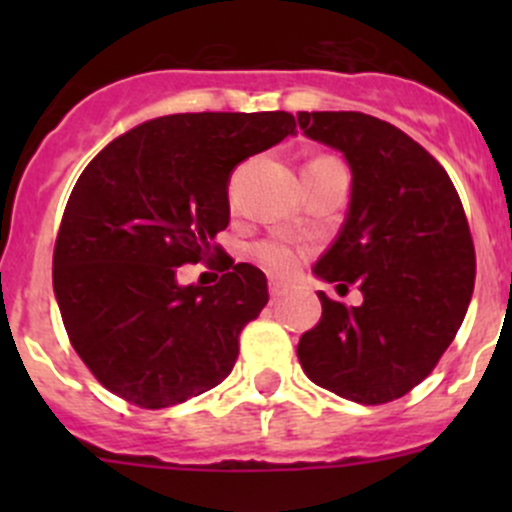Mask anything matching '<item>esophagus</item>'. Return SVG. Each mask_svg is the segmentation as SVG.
I'll return each instance as SVG.
<instances>
[{"instance_id": "1", "label": "esophagus", "mask_w": 512, "mask_h": 512, "mask_svg": "<svg viewBox=\"0 0 512 512\" xmlns=\"http://www.w3.org/2000/svg\"><path fill=\"white\" fill-rule=\"evenodd\" d=\"M270 297H272V302H280L282 287L277 285V282H270Z\"/></svg>"}]
</instances>
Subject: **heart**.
Instances as JSON below:
<instances>
[{"label": "heart", "instance_id": "b5f03b06", "mask_svg": "<svg viewBox=\"0 0 512 512\" xmlns=\"http://www.w3.org/2000/svg\"><path fill=\"white\" fill-rule=\"evenodd\" d=\"M252 257L275 277H292L299 265V252L282 240H262L252 247Z\"/></svg>", "mask_w": 512, "mask_h": 512}]
</instances>
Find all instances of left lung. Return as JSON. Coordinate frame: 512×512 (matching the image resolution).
Wrapping results in <instances>:
<instances>
[{"mask_svg": "<svg viewBox=\"0 0 512 512\" xmlns=\"http://www.w3.org/2000/svg\"><path fill=\"white\" fill-rule=\"evenodd\" d=\"M297 121L352 168L347 220L314 275L364 297L347 307L317 292L322 319L299 339V364L342 399L389 404L436 369L461 329L476 280L471 227L443 165L401 128L359 111Z\"/></svg>", "mask_w": 512, "mask_h": 512, "instance_id": "obj_1", "label": "left lung"}]
</instances>
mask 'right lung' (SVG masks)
<instances>
[{"mask_svg":"<svg viewBox=\"0 0 512 512\" xmlns=\"http://www.w3.org/2000/svg\"><path fill=\"white\" fill-rule=\"evenodd\" d=\"M287 111L173 113L108 143L76 180L54 245V294L71 347L98 384L141 409L213 389L240 332L267 304V277L232 260L237 163L292 136ZM219 252L213 288H180V264Z\"/></svg>","mask_w":512,"mask_h":512,"instance_id":"obj_1","label":"right lung"}]
</instances>
